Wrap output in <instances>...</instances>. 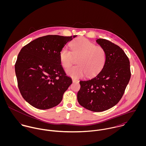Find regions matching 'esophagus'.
<instances>
[{"mask_svg": "<svg viewBox=\"0 0 146 146\" xmlns=\"http://www.w3.org/2000/svg\"><path fill=\"white\" fill-rule=\"evenodd\" d=\"M72 82H73V83H78L79 81L77 80H76V79H72Z\"/></svg>", "mask_w": 146, "mask_h": 146, "instance_id": "obj_1", "label": "esophagus"}]
</instances>
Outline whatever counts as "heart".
<instances>
[{
	"label": "heart",
	"instance_id": "heart-1",
	"mask_svg": "<svg viewBox=\"0 0 146 146\" xmlns=\"http://www.w3.org/2000/svg\"><path fill=\"white\" fill-rule=\"evenodd\" d=\"M71 51L63 48L60 53V62L64 68L70 67L74 57L78 58V66L67 68L66 73L74 79L97 75L104 68L106 61V53L104 48L85 38H80L71 42Z\"/></svg>",
	"mask_w": 146,
	"mask_h": 146
}]
</instances>
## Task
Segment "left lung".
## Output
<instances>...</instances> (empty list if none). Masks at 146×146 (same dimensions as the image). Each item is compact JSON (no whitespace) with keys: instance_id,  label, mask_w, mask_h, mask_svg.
<instances>
[{"instance_id":"obj_1","label":"left lung","mask_w":146,"mask_h":146,"mask_svg":"<svg viewBox=\"0 0 146 146\" xmlns=\"http://www.w3.org/2000/svg\"><path fill=\"white\" fill-rule=\"evenodd\" d=\"M96 42L104 48L106 61L100 72L90 80H80L78 93L79 104L94 112L107 110L122 98L130 79V62L118 45L104 39Z\"/></svg>"}]
</instances>
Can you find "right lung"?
<instances>
[{"mask_svg":"<svg viewBox=\"0 0 146 146\" xmlns=\"http://www.w3.org/2000/svg\"><path fill=\"white\" fill-rule=\"evenodd\" d=\"M77 35H46L24 46L15 64L18 86L32 106L46 110L59 104L72 81L64 72L60 53Z\"/></svg>","mask_w":146,"mask_h":146,"instance_id":"1","label":"right lung"}]
</instances>
